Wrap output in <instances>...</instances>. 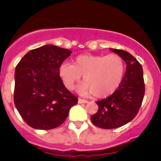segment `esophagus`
I'll return each instance as SVG.
<instances>
[{"mask_svg":"<svg viewBox=\"0 0 161 161\" xmlns=\"http://www.w3.org/2000/svg\"><path fill=\"white\" fill-rule=\"evenodd\" d=\"M88 101L85 100V99H81V98H78V103L81 104V103H87Z\"/></svg>","mask_w":161,"mask_h":161,"instance_id":"34e87169","label":"esophagus"}]
</instances>
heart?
Returning <instances> with one entry per match:
<instances>
[{
	"label": "heart",
	"instance_id": "heart-1",
	"mask_svg": "<svg viewBox=\"0 0 161 161\" xmlns=\"http://www.w3.org/2000/svg\"><path fill=\"white\" fill-rule=\"evenodd\" d=\"M126 64L121 55L83 54L72 60V64L63 63L59 75L65 87L73 90L83 76L84 81L78 88L82 94H91L96 98L111 95L117 90L125 75Z\"/></svg>",
	"mask_w": 161,
	"mask_h": 161
}]
</instances>
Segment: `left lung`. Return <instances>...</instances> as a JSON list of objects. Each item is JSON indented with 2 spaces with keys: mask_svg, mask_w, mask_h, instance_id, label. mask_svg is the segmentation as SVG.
<instances>
[{
  "mask_svg": "<svg viewBox=\"0 0 161 161\" xmlns=\"http://www.w3.org/2000/svg\"><path fill=\"white\" fill-rule=\"evenodd\" d=\"M110 50L123 57L126 70L117 90L96 102L98 111L91 116V121L93 125L104 129L117 128L130 122L139 112L145 93L143 68L139 61L126 51Z\"/></svg>",
  "mask_w": 161,
  "mask_h": 161,
  "instance_id": "obj_1",
  "label": "left lung"
}]
</instances>
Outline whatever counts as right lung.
I'll use <instances>...</instances> for the list:
<instances>
[{
	"label": "right lung",
	"instance_id": "1",
	"mask_svg": "<svg viewBox=\"0 0 161 161\" xmlns=\"http://www.w3.org/2000/svg\"><path fill=\"white\" fill-rule=\"evenodd\" d=\"M72 52L45 45L25 54L15 69L14 101L30 126L51 130L63 124L78 98L65 88L59 66Z\"/></svg>",
	"mask_w": 161,
	"mask_h": 161
}]
</instances>
